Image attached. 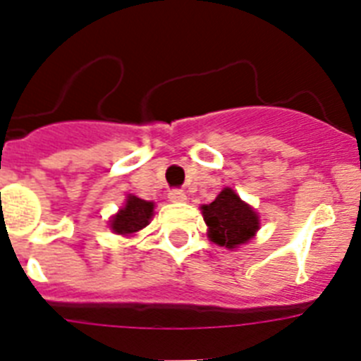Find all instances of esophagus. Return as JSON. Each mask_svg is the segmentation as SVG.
<instances>
[{"label": "esophagus", "mask_w": 361, "mask_h": 361, "mask_svg": "<svg viewBox=\"0 0 361 361\" xmlns=\"http://www.w3.org/2000/svg\"><path fill=\"white\" fill-rule=\"evenodd\" d=\"M168 199H170L171 202H186L188 197L183 190H171L170 193H168Z\"/></svg>", "instance_id": "obj_1"}]
</instances>
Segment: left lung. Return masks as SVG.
<instances>
[{"instance_id":"obj_1","label":"left lung","mask_w":361,"mask_h":361,"mask_svg":"<svg viewBox=\"0 0 361 361\" xmlns=\"http://www.w3.org/2000/svg\"><path fill=\"white\" fill-rule=\"evenodd\" d=\"M202 216L208 226L209 240L228 250L250 242L260 228L255 209L231 188H224L212 204L202 206Z\"/></svg>"}]
</instances>
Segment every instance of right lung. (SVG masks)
I'll use <instances>...</instances> for the list:
<instances>
[{
    "label": "right lung",
    "instance_id": "1",
    "mask_svg": "<svg viewBox=\"0 0 361 361\" xmlns=\"http://www.w3.org/2000/svg\"><path fill=\"white\" fill-rule=\"evenodd\" d=\"M153 208H155L153 202L142 200L135 195H128L124 208H121L119 213L110 220V229L117 235L130 237V235L148 226L153 215Z\"/></svg>",
    "mask_w": 361,
    "mask_h": 361
}]
</instances>
